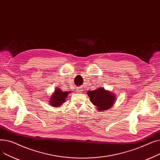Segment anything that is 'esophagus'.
<instances>
[{
  "label": "esophagus",
  "instance_id": "obj_1",
  "mask_svg": "<svg viewBox=\"0 0 160 160\" xmlns=\"http://www.w3.org/2000/svg\"><path fill=\"white\" fill-rule=\"evenodd\" d=\"M77 91H78V92H80V91H82V89H78Z\"/></svg>",
  "mask_w": 160,
  "mask_h": 160
}]
</instances>
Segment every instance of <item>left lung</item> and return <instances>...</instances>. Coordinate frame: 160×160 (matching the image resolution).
Segmentation results:
<instances>
[{"instance_id":"1","label":"left lung","mask_w":160,"mask_h":160,"mask_svg":"<svg viewBox=\"0 0 160 160\" xmlns=\"http://www.w3.org/2000/svg\"><path fill=\"white\" fill-rule=\"evenodd\" d=\"M88 94L90 97V101L95 106H97L99 111L108 110L112 106L115 100L113 94L106 91L102 88L94 91H89Z\"/></svg>"}]
</instances>
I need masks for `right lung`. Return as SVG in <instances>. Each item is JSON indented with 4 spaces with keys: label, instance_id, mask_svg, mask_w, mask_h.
Masks as SVG:
<instances>
[{
    "label": "right lung",
    "instance_id": "add662e5",
    "mask_svg": "<svg viewBox=\"0 0 160 160\" xmlns=\"http://www.w3.org/2000/svg\"><path fill=\"white\" fill-rule=\"evenodd\" d=\"M68 93H69L67 91L64 92L60 89H56L54 93L51 97V99H50V105H52L54 107L61 106L63 102H65V98L68 95Z\"/></svg>",
    "mask_w": 160,
    "mask_h": 160
}]
</instances>
